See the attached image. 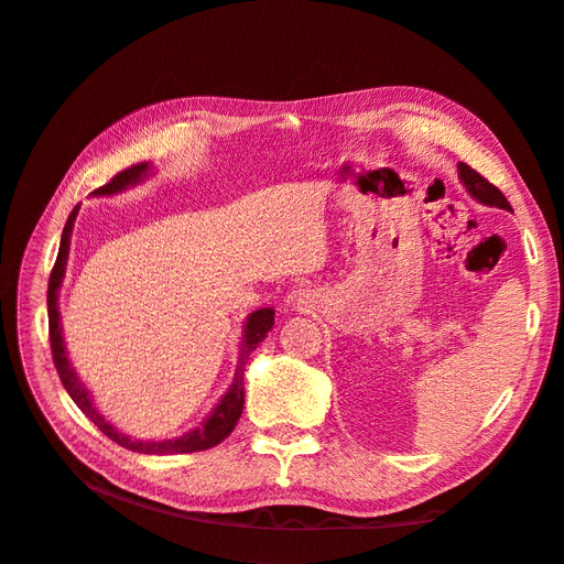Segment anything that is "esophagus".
<instances>
[{
  "label": "esophagus",
  "instance_id": "obj_1",
  "mask_svg": "<svg viewBox=\"0 0 564 564\" xmlns=\"http://www.w3.org/2000/svg\"><path fill=\"white\" fill-rule=\"evenodd\" d=\"M286 305H292V308H301V305H305L303 289H296V292L289 294V296H286Z\"/></svg>",
  "mask_w": 564,
  "mask_h": 564
}]
</instances>
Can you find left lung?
I'll list each match as a JSON object with an SVG mask.
<instances>
[{"label": "left lung", "mask_w": 564, "mask_h": 564, "mask_svg": "<svg viewBox=\"0 0 564 564\" xmlns=\"http://www.w3.org/2000/svg\"><path fill=\"white\" fill-rule=\"evenodd\" d=\"M456 172H458V181L464 183V187H466V193L475 199V202H480V204H485V207H497V209H506V212H513L510 209V204H508V199L501 195V191L499 187H494L489 181H485L480 174L477 172H473V169L468 166V164H464V162H458V166H456Z\"/></svg>", "instance_id": "obj_1"}]
</instances>
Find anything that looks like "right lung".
Segmentation results:
<instances>
[{"instance_id": "obj_1", "label": "right lung", "mask_w": 564, "mask_h": 564, "mask_svg": "<svg viewBox=\"0 0 564 564\" xmlns=\"http://www.w3.org/2000/svg\"><path fill=\"white\" fill-rule=\"evenodd\" d=\"M152 174H155V166L150 162L143 164H133L127 172L117 174L110 183H106L104 187H98L91 195L94 197H112L119 193H127L131 187L141 185L143 181H148ZM79 214V204L73 209V214L67 216V224L63 228L61 235V247H58V256H56V265L51 270L48 278V294H46V305H48V338H51V352H54V365L58 377L67 390V395L73 398V402L82 409L87 419L94 421V425H98L112 442L122 445L131 452L139 454H158V456H169V454H191V452H202L216 447L218 442H224L232 429L235 423L240 421L242 409H245V369H247V360L249 355L259 348L261 340L268 336V332L275 324V308H259L247 315L245 324H242V338H240V348H237V365H235V377L230 388L220 395V400L214 404L212 412L207 414L197 429H191L183 435L176 437H166V440H135L127 433H122L119 429H115V423L108 421L104 414L98 412V406L91 398V390L84 386V381L77 377V371L67 357V348H65V338H63V327H61V311H58V294L63 286V278H65V265H67V256H70V237H73V228H75V218Z\"/></svg>"}]
</instances>
